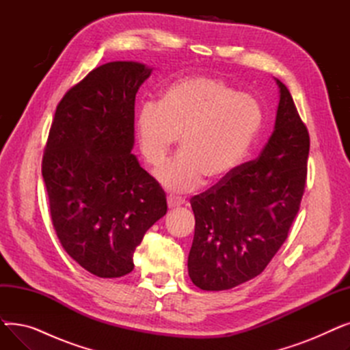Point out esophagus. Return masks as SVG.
I'll use <instances>...</instances> for the list:
<instances>
[{
  "label": "esophagus",
  "mask_w": 350,
  "mask_h": 350,
  "mask_svg": "<svg viewBox=\"0 0 350 350\" xmlns=\"http://www.w3.org/2000/svg\"><path fill=\"white\" fill-rule=\"evenodd\" d=\"M186 203V200H183L181 197H174V196H169L167 197V204L170 208H174V207H180Z\"/></svg>",
  "instance_id": "1"
}]
</instances>
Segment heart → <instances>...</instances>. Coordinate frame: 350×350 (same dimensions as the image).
Listing matches in <instances>:
<instances>
[{"label": "heart", "instance_id": "1", "mask_svg": "<svg viewBox=\"0 0 350 350\" xmlns=\"http://www.w3.org/2000/svg\"><path fill=\"white\" fill-rule=\"evenodd\" d=\"M264 120L260 102L228 82L191 75L163 90L160 102L137 110L135 131L147 164L159 167L180 137L181 153L157 172L172 191L227 180L247 159Z\"/></svg>", "mask_w": 350, "mask_h": 350}]
</instances>
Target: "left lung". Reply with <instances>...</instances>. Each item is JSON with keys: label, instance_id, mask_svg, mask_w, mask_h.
Returning a JSON list of instances; mask_svg holds the SVG:
<instances>
[{"label": "left lung", "instance_id": "obj_1", "mask_svg": "<svg viewBox=\"0 0 350 350\" xmlns=\"http://www.w3.org/2000/svg\"><path fill=\"white\" fill-rule=\"evenodd\" d=\"M261 154L191 197L196 217L189 275L203 291H224L260 275L285 243L305 191L309 133L288 88Z\"/></svg>", "mask_w": 350, "mask_h": 350}]
</instances>
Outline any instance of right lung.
Masks as SVG:
<instances>
[{"label":"right lung","instance_id":"right-lung-1","mask_svg":"<svg viewBox=\"0 0 350 350\" xmlns=\"http://www.w3.org/2000/svg\"><path fill=\"white\" fill-rule=\"evenodd\" d=\"M152 69L109 62L72 86L55 110L42 157L52 226L64 250L99 278L135 268L165 193L132 153L135 99Z\"/></svg>","mask_w":350,"mask_h":350}]
</instances>
